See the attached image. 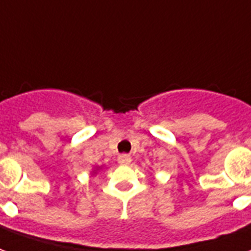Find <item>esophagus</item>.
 I'll use <instances>...</instances> for the list:
<instances>
[{"label":"esophagus","instance_id":"34e87169","mask_svg":"<svg viewBox=\"0 0 251 251\" xmlns=\"http://www.w3.org/2000/svg\"><path fill=\"white\" fill-rule=\"evenodd\" d=\"M130 162H131V158H130V155L122 154V155L118 156V163L120 164H129Z\"/></svg>","mask_w":251,"mask_h":251}]
</instances>
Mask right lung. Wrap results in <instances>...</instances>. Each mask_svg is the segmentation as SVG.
Listing matches in <instances>:
<instances>
[{"label":"right lung","mask_w":251,"mask_h":251,"mask_svg":"<svg viewBox=\"0 0 251 251\" xmlns=\"http://www.w3.org/2000/svg\"><path fill=\"white\" fill-rule=\"evenodd\" d=\"M96 170H100V168H96Z\"/></svg>","instance_id":"right-lung-1"}]
</instances>
